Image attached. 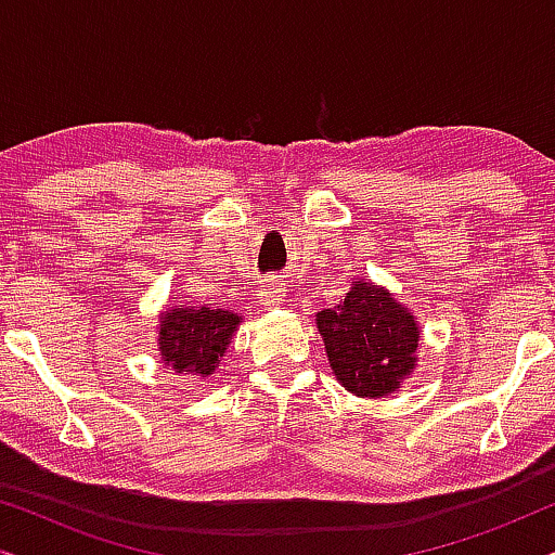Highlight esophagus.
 Instances as JSON below:
<instances>
[{
	"label": "esophagus",
	"instance_id": "esophagus-1",
	"mask_svg": "<svg viewBox=\"0 0 555 555\" xmlns=\"http://www.w3.org/2000/svg\"><path fill=\"white\" fill-rule=\"evenodd\" d=\"M260 302L264 308H278L280 302H283V298H285V291H283V285H278V283H268V285H262L260 291Z\"/></svg>",
	"mask_w": 555,
	"mask_h": 555
}]
</instances>
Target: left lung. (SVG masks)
<instances>
[{
  "mask_svg": "<svg viewBox=\"0 0 555 555\" xmlns=\"http://www.w3.org/2000/svg\"><path fill=\"white\" fill-rule=\"evenodd\" d=\"M336 378L356 397H386L414 369L420 328L382 287L359 283L336 308L318 313Z\"/></svg>",
  "mask_w": 555,
  "mask_h": 555,
  "instance_id": "1",
  "label": "left lung"
}]
</instances>
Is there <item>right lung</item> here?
<instances>
[{
  "instance_id": "1",
  "label": "right lung",
  "mask_w": 555,
  "mask_h": 555,
  "mask_svg": "<svg viewBox=\"0 0 555 555\" xmlns=\"http://www.w3.org/2000/svg\"><path fill=\"white\" fill-rule=\"evenodd\" d=\"M240 325V315L230 310L209 308H177L166 310L162 318V359L166 366L189 374L209 376L217 369L219 359L227 351L234 328Z\"/></svg>"
}]
</instances>
